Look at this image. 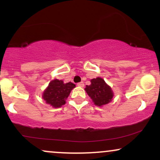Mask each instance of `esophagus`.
I'll list each match as a JSON object with an SVG mask.
<instances>
[{"label": "esophagus", "instance_id": "obj_1", "mask_svg": "<svg viewBox=\"0 0 160 160\" xmlns=\"http://www.w3.org/2000/svg\"><path fill=\"white\" fill-rule=\"evenodd\" d=\"M78 86H80V87H83L84 86V82H80L78 83Z\"/></svg>", "mask_w": 160, "mask_h": 160}]
</instances>
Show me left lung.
Segmentation results:
<instances>
[{
	"label": "left lung",
	"mask_w": 160,
	"mask_h": 160,
	"mask_svg": "<svg viewBox=\"0 0 160 160\" xmlns=\"http://www.w3.org/2000/svg\"><path fill=\"white\" fill-rule=\"evenodd\" d=\"M85 90L97 106L108 104L113 96L111 88L101 78L91 80V85L86 86Z\"/></svg>",
	"instance_id": "1"
}]
</instances>
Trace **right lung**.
<instances>
[{"label": "right lung", "mask_w": 160, "mask_h": 160, "mask_svg": "<svg viewBox=\"0 0 160 160\" xmlns=\"http://www.w3.org/2000/svg\"><path fill=\"white\" fill-rule=\"evenodd\" d=\"M75 87L73 82L64 83L62 80H54L49 82L48 87L43 92V98L47 104L53 108H59L65 104L66 98Z\"/></svg>", "instance_id": "add662e5"}]
</instances>
